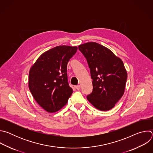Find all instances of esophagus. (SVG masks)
<instances>
[{
	"label": "esophagus",
	"instance_id": "obj_1",
	"mask_svg": "<svg viewBox=\"0 0 153 153\" xmlns=\"http://www.w3.org/2000/svg\"><path fill=\"white\" fill-rule=\"evenodd\" d=\"M75 88H76V90H79L80 89V85H77V86H75Z\"/></svg>",
	"mask_w": 153,
	"mask_h": 153
}]
</instances>
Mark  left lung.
<instances>
[{
	"label": "left lung",
	"mask_w": 153,
	"mask_h": 153,
	"mask_svg": "<svg viewBox=\"0 0 153 153\" xmlns=\"http://www.w3.org/2000/svg\"><path fill=\"white\" fill-rule=\"evenodd\" d=\"M78 48L88 62L93 79V91L87 99L99 110H111L125 91L127 72L122 60L96 42L85 43Z\"/></svg>",
	"instance_id": "obj_1"
}]
</instances>
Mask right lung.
<instances>
[{"label":"right lung","instance_id":"1","mask_svg":"<svg viewBox=\"0 0 153 153\" xmlns=\"http://www.w3.org/2000/svg\"><path fill=\"white\" fill-rule=\"evenodd\" d=\"M77 47L60 45L43 53L31 67L28 85L37 103L49 113L67 104L73 93L67 76V64Z\"/></svg>","mask_w":153,"mask_h":153}]
</instances>
